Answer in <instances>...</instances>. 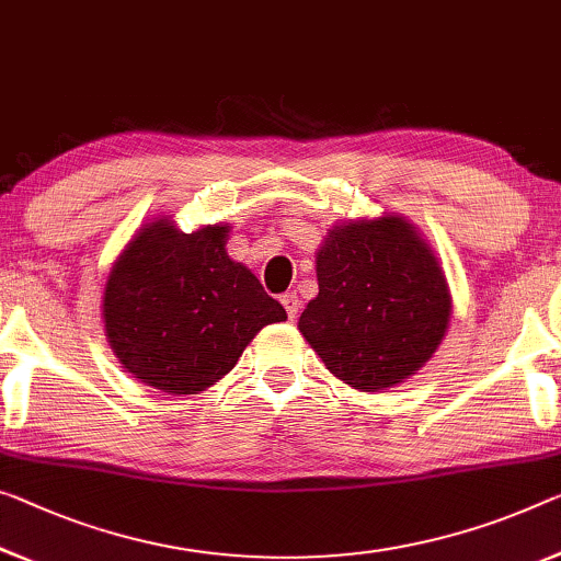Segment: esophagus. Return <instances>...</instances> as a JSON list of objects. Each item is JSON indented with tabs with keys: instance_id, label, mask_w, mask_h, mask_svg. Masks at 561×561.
<instances>
[{
	"instance_id": "1",
	"label": "esophagus",
	"mask_w": 561,
	"mask_h": 561,
	"mask_svg": "<svg viewBox=\"0 0 561 561\" xmlns=\"http://www.w3.org/2000/svg\"><path fill=\"white\" fill-rule=\"evenodd\" d=\"M280 304L286 306V310H288V318L293 321V318L298 316V310H300V298L296 296V293H283L280 296Z\"/></svg>"
}]
</instances>
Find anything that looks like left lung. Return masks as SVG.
Returning a JSON list of instances; mask_svg holds the SVG:
<instances>
[{
  "mask_svg": "<svg viewBox=\"0 0 561 561\" xmlns=\"http://www.w3.org/2000/svg\"><path fill=\"white\" fill-rule=\"evenodd\" d=\"M318 296L298 331L358 391H386L426 366L451 318L442 261L401 213L343 220L316 251Z\"/></svg>",
  "mask_w": 561,
  "mask_h": 561,
  "instance_id": "1",
  "label": "left lung"
}]
</instances>
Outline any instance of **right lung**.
Masks as SVG:
<instances>
[{
    "label": "right lung",
    "mask_w": 561,
    "mask_h": 561,
    "mask_svg": "<svg viewBox=\"0 0 561 561\" xmlns=\"http://www.w3.org/2000/svg\"><path fill=\"white\" fill-rule=\"evenodd\" d=\"M228 222L183 232L160 215L127 240L102 293L112 353L137 381L165 393L208 391L286 308L226 251Z\"/></svg>",
    "instance_id": "right-lung-1"
}]
</instances>
